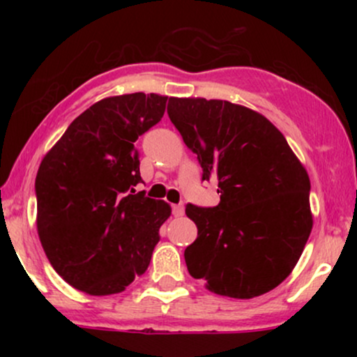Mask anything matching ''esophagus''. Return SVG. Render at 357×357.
Listing matches in <instances>:
<instances>
[{"instance_id":"34e87169","label":"esophagus","mask_w":357,"mask_h":357,"mask_svg":"<svg viewBox=\"0 0 357 357\" xmlns=\"http://www.w3.org/2000/svg\"><path fill=\"white\" fill-rule=\"evenodd\" d=\"M173 215L174 216H183L184 215V204H174Z\"/></svg>"}]
</instances>
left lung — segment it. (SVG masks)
I'll use <instances>...</instances> for the list:
<instances>
[{"mask_svg":"<svg viewBox=\"0 0 357 357\" xmlns=\"http://www.w3.org/2000/svg\"><path fill=\"white\" fill-rule=\"evenodd\" d=\"M167 116L198 155L203 181L218 183L213 208L186 204L198 238L188 272L218 296L258 297L289 277L310 230V181L268 119L228 100L171 97Z\"/></svg>","mask_w":357,"mask_h":357,"instance_id":"1","label":"left lung"}]
</instances>
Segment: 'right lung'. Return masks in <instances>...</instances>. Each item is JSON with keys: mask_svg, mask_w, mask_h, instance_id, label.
Masks as SVG:
<instances>
[{"mask_svg": "<svg viewBox=\"0 0 357 357\" xmlns=\"http://www.w3.org/2000/svg\"><path fill=\"white\" fill-rule=\"evenodd\" d=\"M167 97H109L68 126L35 179L36 228L55 272L90 296L126 289L149 267L169 204L147 198L134 146L165 116Z\"/></svg>", "mask_w": 357, "mask_h": 357, "instance_id": "obj_1", "label": "right lung"}]
</instances>
